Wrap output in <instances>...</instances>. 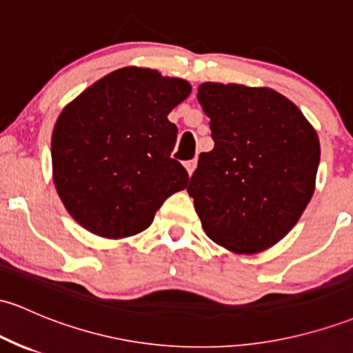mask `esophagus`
I'll list each match as a JSON object with an SVG mask.
<instances>
[{
  "mask_svg": "<svg viewBox=\"0 0 353 353\" xmlns=\"http://www.w3.org/2000/svg\"><path fill=\"white\" fill-rule=\"evenodd\" d=\"M185 169H188V172H189V176H191L192 172H194V169H196V165H197V159H191V161H188L185 162Z\"/></svg>",
  "mask_w": 353,
  "mask_h": 353,
  "instance_id": "esophagus-1",
  "label": "esophagus"
}]
</instances>
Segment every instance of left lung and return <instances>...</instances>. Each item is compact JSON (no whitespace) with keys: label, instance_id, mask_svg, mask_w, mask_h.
<instances>
[{"label":"left lung","instance_id":"8db88e82","mask_svg":"<svg viewBox=\"0 0 353 353\" xmlns=\"http://www.w3.org/2000/svg\"><path fill=\"white\" fill-rule=\"evenodd\" d=\"M197 100L214 141L188 185L201 224L233 253L268 250L312 199L319 135L295 103L271 88L208 82Z\"/></svg>","mask_w":353,"mask_h":353}]
</instances>
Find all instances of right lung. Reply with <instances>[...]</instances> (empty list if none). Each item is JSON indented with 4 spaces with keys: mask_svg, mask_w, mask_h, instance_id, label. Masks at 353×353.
<instances>
[{
    "mask_svg": "<svg viewBox=\"0 0 353 353\" xmlns=\"http://www.w3.org/2000/svg\"><path fill=\"white\" fill-rule=\"evenodd\" d=\"M189 94L185 80L125 67L61 110L52 135L53 181L85 230L112 239L141 233L169 196L185 189L188 170L170 157L177 127L168 115Z\"/></svg>",
    "mask_w": 353,
    "mask_h": 353,
    "instance_id": "1",
    "label": "right lung"
}]
</instances>
